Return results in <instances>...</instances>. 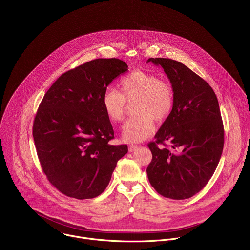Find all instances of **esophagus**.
Wrapping results in <instances>:
<instances>
[{"label":"esophagus","instance_id":"1","mask_svg":"<svg viewBox=\"0 0 250 250\" xmlns=\"http://www.w3.org/2000/svg\"><path fill=\"white\" fill-rule=\"evenodd\" d=\"M138 148H139V146H134V145H130L129 147H128V149H129L130 152H134V151H136Z\"/></svg>","mask_w":250,"mask_h":250}]
</instances>
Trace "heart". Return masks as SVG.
Masks as SVG:
<instances>
[{
    "instance_id": "heart-1",
    "label": "heart",
    "mask_w": 250,
    "mask_h": 250,
    "mask_svg": "<svg viewBox=\"0 0 250 250\" xmlns=\"http://www.w3.org/2000/svg\"><path fill=\"white\" fill-rule=\"evenodd\" d=\"M120 93L107 89L102 98L104 111L109 121L123 120L126 104H133L135 115L122 127V139L128 143H140L154 131V122H162L171 114L175 102L173 86L167 80L150 72L136 70L119 83Z\"/></svg>"
}]
</instances>
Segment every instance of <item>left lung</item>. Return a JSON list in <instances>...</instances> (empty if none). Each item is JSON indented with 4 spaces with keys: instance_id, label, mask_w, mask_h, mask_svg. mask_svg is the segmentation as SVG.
Listing matches in <instances>:
<instances>
[{
    "instance_id": "obj_1",
    "label": "left lung",
    "mask_w": 250,
    "mask_h": 250,
    "mask_svg": "<svg viewBox=\"0 0 250 250\" xmlns=\"http://www.w3.org/2000/svg\"><path fill=\"white\" fill-rule=\"evenodd\" d=\"M150 62L164 69L175 102L155 142L147 145L152 153L146 168L148 181L164 197L189 198L205 187L222 155L224 127L218 100L209 84L185 64L162 58L146 62Z\"/></svg>"
}]
</instances>
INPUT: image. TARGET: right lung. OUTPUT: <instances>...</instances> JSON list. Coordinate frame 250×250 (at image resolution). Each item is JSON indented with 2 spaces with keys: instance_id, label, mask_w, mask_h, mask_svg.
Returning a JSON list of instances; mask_svg holds the SVG:
<instances>
[{
  "instance_id": "right-lung-1",
  "label": "right lung",
  "mask_w": 250,
  "mask_h": 250,
  "mask_svg": "<svg viewBox=\"0 0 250 250\" xmlns=\"http://www.w3.org/2000/svg\"><path fill=\"white\" fill-rule=\"evenodd\" d=\"M128 65L118 59H97L59 77L45 94L33 123L43 172L62 193L88 199L106 188L126 145L114 138L102 98Z\"/></svg>"
}]
</instances>
